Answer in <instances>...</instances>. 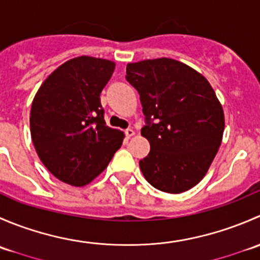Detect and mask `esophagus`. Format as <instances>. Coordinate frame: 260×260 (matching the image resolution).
<instances>
[{"instance_id": "34e87169", "label": "esophagus", "mask_w": 260, "mask_h": 260, "mask_svg": "<svg viewBox=\"0 0 260 260\" xmlns=\"http://www.w3.org/2000/svg\"><path fill=\"white\" fill-rule=\"evenodd\" d=\"M124 133H125V136H127V138H131V137H133V136L136 135L135 129H132V128H127V129L124 131Z\"/></svg>"}]
</instances>
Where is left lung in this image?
<instances>
[{"mask_svg":"<svg viewBox=\"0 0 260 260\" xmlns=\"http://www.w3.org/2000/svg\"><path fill=\"white\" fill-rule=\"evenodd\" d=\"M125 79L140 93L151 145L140 161L157 190L181 193L198 185L221 145L222 107L205 77L177 60H143L127 65Z\"/></svg>","mask_w":260,"mask_h":260,"instance_id":"obj_1","label":"left lung"}]
</instances>
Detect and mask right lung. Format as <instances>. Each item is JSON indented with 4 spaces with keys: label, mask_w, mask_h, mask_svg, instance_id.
Here are the masks:
<instances>
[{
    "label": "right lung",
    "mask_w": 260,
    "mask_h": 260,
    "mask_svg": "<svg viewBox=\"0 0 260 260\" xmlns=\"http://www.w3.org/2000/svg\"><path fill=\"white\" fill-rule=\"evenodd\" d=\"M114 68L111 60L74 57L54 70L34 98L32 143L44 166L62 182H91L122 146L124 133L106 124L101 104Z\"/></svg>",
    "instance_id": "obj_1"
}]
</instances>
